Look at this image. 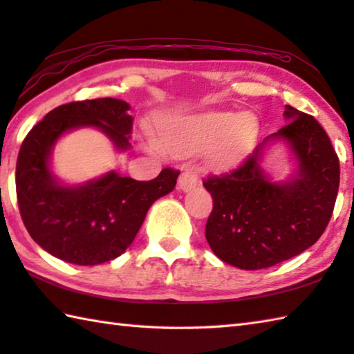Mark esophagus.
<instances>
[{"label":"esophagus","instance_id":"esophagus-1","mask_svg":"<svg viewBox=\"0 0 354 354\" xmlns=\"http://www.w3.org/2000/svg\"><path fill=\"white\" fill-rule=\"evenodd\" d=\"M196 184H198V175L192 169L184 170L181 173V176H179V179H178V189L183 192L194 189Z\"/></svg>","mask_w":354,"mask_h":354}]
</instances>
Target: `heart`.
<instances>
[{"label":"heart","instance_id":"obj_1","mask_svg":"<svg viewBox=\"0 0 354 354\" xmlns=\"http://www.w3.org/2000/svg\"><path fill=\"white\" fill-rule=\"evenodd\" d=\"M259 122L252 114L205 111L162 127L159 139L173 155L207 149V160L216 169L239 164L254 149Z\"/></svg>","mask_w":354,"mask_h":354}]
</instances>
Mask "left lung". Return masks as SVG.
Here are the masks:
<instances>
[{
	"mask_svg": "<svg viewBox=\"0 0 354 354\" xmlns=\"http://www.w3.org/2000/svg\"><path fill=\"white\" fill-rule=\"evenodd\" d=\"M288 124L257 147L235 170L204 179L214 198L205 239L214 254L240 269H265L316 243L333 215L339 158L319 122L286 105ZM283 138L298 160L296 176L270 181L259 160L269 140Z\"/></svg>",
	"mask_w": 354,
	"mask_h": 354,
	"instance_id": "left-lung-1",
	"label": "left lung"
}]
</instances>
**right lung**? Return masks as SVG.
Listing matches in <instances>:
<instances>
[{
  "instance_id": "1",
  "label": "right lung",
  "mask_w": 354,
  "mask_h": 354,
  "mask_svg": "<svg viewBox=\"0 0 354 354\" xmlns=\"http://www.w3.org/2000/svg\"><path fill=\"white\" fill-rule=\"evenodd\" d=\"M119 99L71 102L49 111L24 138L17 159V199L38 246L57 259L94 266L118 259L133 243L150 205L175 189L179 171L164 169L151 181L108 171L82 185H63L50 170V153L63 134L94 127L118 150L130 149L133 118Z\"/></svg>"
}]
</instances>
